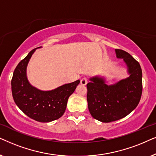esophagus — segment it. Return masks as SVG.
I'll list each match as a JSON object with an SVG mask.
<instances>
[{
  "label": "esophagus",
  "mask_w": 156,
  "mask_h": 156,
  "mask_svg": "<svg viewBox=\"0 0 156 156\" xmlns=\"http://www.w3.org/2000/svg\"><path fill=\"white\" fill-rule=\"evenodd\" d=\"M87 83H88V78L86 77H83L80 80V83L82 85H86Z\"/></svg>",
  "instance_id": "esophagus-1"
}]
</instances>
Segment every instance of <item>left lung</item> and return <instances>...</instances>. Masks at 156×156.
<instances>
[{
  "label": "left lung",
  "instance_id": "1",
  "mask_svg": "<svg viewBox=\"0 0 156 156\" xmlns=\"http://www.w3.org/2000/svg\"><path fill=\"white\" fill-rule=\"evenodd\" d=\"M116 57L123 58L128 78L108 86L105 79L93 77L87 84V101L90 113L95 119L110 123L121 119L138 105L142 95V70L138 61L127 52L115 49Z\"/></svg>",
  "mask_w": 156,
  "mask_h": 156
}]
</instances>
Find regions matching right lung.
I'll list each match as a JSON object with an SVG mask.
<instances>
[{
	"label": "right lung",
	"mask_w": 156,
	"mask_h": 156,
	"mask_svg": "<svg viewBox=\"0 0 156 156\" xmlns=\"http://www.w3.org/2000/svg\"><path fill=\"white\" fill-rule=\"evenodd\" d=\"M33 49L16 66L11 80L12 95L17 106L29 118L48 123L61 118L67 106L68 98L80 80L64 84L54 90L43 91L31 86L26 76V68Z\"/></svg>",
	"instance_id": "add662e5"
}]
</instances>
